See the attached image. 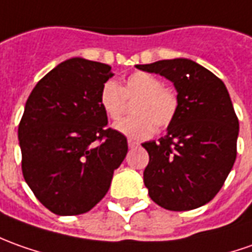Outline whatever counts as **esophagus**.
<instances>
[{"label":"esophagus","mask_w":252,"mask_h":252,"mask_svg":"<svg viewBox=\"0 0 252 252\" xmlns=\"http://www.w3.org/2000/svg\"><path fill=\"white\" fill-rule=\"evenodd\" d=\"M138 145H139L138 142H135V140H132V139H128V146H129V148H131V149L136 148Z\"/></svg>","instance_id":"esophagus-1"}]
</instances>
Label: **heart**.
<instances>
[{"instance_id":"1","label":"heart","mask_w":252,"mask_h":252,"mask_svg":"<svg viewBox=\"0 0 252 252\" xmlns=\"http://www.w3.org/2000/svg\"><path fill=\"white\" fill-rule=\"evenodd\" d=\"M135 116L116 124L120 132L132 138H148L152 133L168 128L175 120L179 99L174 90L164 87L158 77L146 71H135L126 77L121 87L114 80L102 85L99 100L106 116L120 120L126 110V100H133Z\"/></svg>"}]
</instances>
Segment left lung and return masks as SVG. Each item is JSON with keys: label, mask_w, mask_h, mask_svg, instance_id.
I'll use <instances>...</instances> for the list:
<instances>
[{"label": "left lung", "mask_w": 252, "mask_h": 252, "mask_svg": "<svg viewBox=\"0 0 252 252\" xmlns=\"http://www.w3.org/2000/svg\"><path fill=\"white\" fill-rule=\"evenodd\" d=\"M171 80L179 107L168 133L145 142L143 172L149 196L165 210L189 211L218 194L237 155L239 119L225 84L189 59L138 64Z\"/></svg>", "instance_id": "left-lung-1"}]
</instances>
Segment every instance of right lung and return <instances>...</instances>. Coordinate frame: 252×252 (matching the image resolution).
<instances>
[{
  "label": "right lung",
  "mask_w": 252,
  "mask_h": 252,
  "mask_svg": "<svg viewBox=\"0 0 252 252\" xmlns=\"http://www.w3.org/2000/svg\"><path fill=\"white\" fill-rule=\"evenodd\" d=\"M112 67L73 58L32 91L19 123L22 172L34 196L56 215L88 212L106 196L128 152L107 126L99 95Z\"/></svg>",
  "instance_id": "1"
}]
</instances>
